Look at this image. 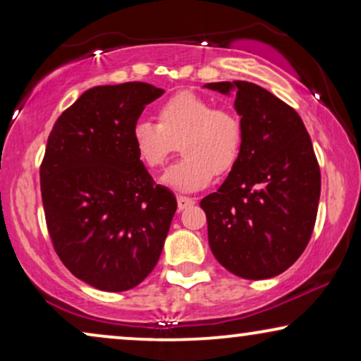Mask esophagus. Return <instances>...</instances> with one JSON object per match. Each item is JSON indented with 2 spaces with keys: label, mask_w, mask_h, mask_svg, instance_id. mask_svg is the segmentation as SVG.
I'll list each match as a JSON object with an SVG mask.
<instances>
[{
  "label": "esophagus",
  "mask_w": 361,
  "mask_h": 361,
  "mask_svg": "<svg viewBox=\"0 0 361 361\" xmlns=\"http://www.w3.org/2000/svg\"><path fill=\"white\" fill-rule=\"evenodd\" d=\"M195 200L190 199V197H185V195H177V207H179V210H184L187 207L194 205Z\"/></svg>",
  "instance_id": "esophagus-1"
}]
</instances>
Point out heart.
I'll use <instances>...</instances> for the list:
<instances>
[{
  "mask_svg": "<svg viewBox=\"0 0 361 361\" xmlns=\"http://www.w3.org/2000/svg\"><path fill=\"white\" fill-rule=\"evenodd\" d=\"M157 123L140 120L131 131V142L147 169L166 164L180 145L184 159L162 176V184L179 192H194L210 184L214 174L224 176L238 162L243 126L228 108L214 106L192 92H179L162 102Z\"/></svg>",
  "mask_w": 361,
  "mask_h": 361,
  "instance_id": "obj_1",
  "label": "heart"
}]
</instances>
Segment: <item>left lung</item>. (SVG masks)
<instances>
[{"label":"left lung","mask_w":361,"mask_h":361,"mask_svg":"<svg viewBox=\"0 0 361 361\" xmlns=\"http://www.w3.org/2000/svg\"><path fill=\"white\" fill-rule=\"evenodd\" d=\"M241 116L243 145L220 189L204 197L209 245L216 261L243 279L284 273L312 235L320 169L312 141L294 108L251 82H215Z\"/></svg>","instance_id":"obj_1"}]
</instances>
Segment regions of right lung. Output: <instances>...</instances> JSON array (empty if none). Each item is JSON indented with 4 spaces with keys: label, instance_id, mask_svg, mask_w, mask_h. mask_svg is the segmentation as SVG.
I'll return each mask as SVG.
<instances>
[{
    "label": "right lung",
    "instance_id": "obj_1",
    "mask_svg": "<svg viewBox=\"0 0 361 361\" xmlns=\"http://www.w3.org/2000/svg\"><path fill=\"white\" fill-rule=\"evenodd\" d=\"M164 90L145 82L93 87L57 118L41 164L54 250L83 283L133 289L154 269L177 202L137 157L131 131Z\"/></svg>",
    "mask_w": 361,
    "mask_h": 361
}]
</instances>
